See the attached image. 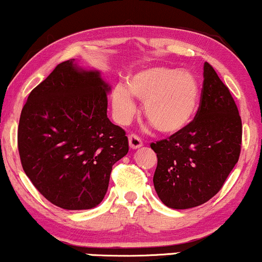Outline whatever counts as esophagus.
Wrapping results in <instances>:
<instances>
[{
	"label": "esophagus",
	"instance_id": "34e87169",
	"mask_svg": "<svg viewBox=\"0 0 262 262\" xmlns=\"http://www.w3.org/2000/svg\"><path fill=\"white\" fill-rule=\"evenodd\" d=\"M128 140H129V146H130V148H139V147L142 146L141 139L139 138L138 135L130 134L128 137Z\"/></svg>",
	"mask_w": 262,
	"mask_h": 262
}]
</instances>
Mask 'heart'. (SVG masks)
Masks as SVG:
<instances>
[{"label":"heart","instance_id":"heart-1","mask_svg":"<svg viewBox=\"0 0 262 262\" xmlns=\"http://www.w3.org/2000/svg\"><path fill=\"white\" fill-rule=\"evenodd\" d=\"M133 95L145 101V116L164 134H175L191 123L200 105V83L190 71L169 68L145 69L129 77L128 87L117 84L112 92L116 120L127 124L135 111Z\"/></svg>","mask_w":262,"mask_h":262}]
</instances>
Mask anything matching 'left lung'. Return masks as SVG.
<instances>
[{"instance_id":"8db88e82","label":"left lung","mask_w":262,"mask_h":262,"mask_svg":"<svg viewBox=\"0 0 262 262\" xmlns=\"http://www.w3.org/2000/svg\"><path fill=\"white\" fill-rule=\"evenodd\" d=\"M200 107L193 121L169 139L152 142L160 200L173 209L198 207L223 187L239 158L242 121L228 88L204 62Z\"/></svg>"}]
</instances>
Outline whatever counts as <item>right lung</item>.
<instances>
[{
    "label": "right lung",
    "mask_w": 262,
    "mask_h": 262,
    "mask_svg": "<svg viewBox=\"0 0 262 262\" xmlns=\"http://www.w3.org/2000/svg\"><path fill=\"white\" fill-rule=\"evenodd\" d=\"M111 91L98 70L60 62L29 94L18 127L23 169L39 193L68 210L106 194L112 165L128 154L125 132L107 118Z\"/></svg>",
    "instance_id": "1"
}]
</instances>
